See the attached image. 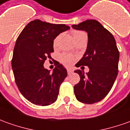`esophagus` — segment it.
I'll list each match as a JSON object with an SVG mask.
<instances>
[{"label": "esophagus", "mask_w": 130, "mask_h": 130, "mask_svg": "<svg viewBox=\"0 0 130 130\" xmlns=\"http://www.w3.org/2000/svg\"><path fill=\"white\" fill-rule=\"evenodd\" d=\"M72 72H73V71H72V69H69L67 70V73H68V74H69V75H70V74H72Z\"/></svg>", "instance_id": "esophagus-1"}]
</instances>
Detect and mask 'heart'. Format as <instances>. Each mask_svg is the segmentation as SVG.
<instances>
[{
	"label": "heart",
	"mask_w": 130,
	"mask_h": 130,
	"mask_svg": "<svg viewBox=\"0 0 130 130\" xmlns=\"http://www.w3.org/2000/svg\"><path fill=\"white\" fill-rule=\"evenodd\" d=\"M86 34L83 32H80V31H74L73 32V37H74V41L78 38H79L83 35H85ZM57 42H58V37H56L55 39H54L53 42V46L54 47H56L57 46ZM60 60L61 61L67 65V66H70L72 63H74L75 58L74 56L71 55V54H61L60 56Z\"/></svg>",
	"instance_id": "b5f03b06"
}]
</instances>
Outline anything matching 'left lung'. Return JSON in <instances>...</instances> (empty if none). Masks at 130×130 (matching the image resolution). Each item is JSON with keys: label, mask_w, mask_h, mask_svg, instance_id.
<instances>
[{"label": "left lung", "mask_w": 130, "mask_h": 130, "mask_svg": "<svg viewBox=\"0 0 130 130\" xmlns=\"http://www.w3.org/2000/svg\"><path fill=\"white\" fill-rule=\"evenodd\" d=\"M72 27L86 31L88 38L86 52L76 66H87L89 71H74L80 78L74 93L79 102L93 104L111 90L118 74L120 53L113 35L97 20H87Z\"/></svg>", "instance_id": "1"}]
</instances>
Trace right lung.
<instances>
[{"mask_svg": "<svg viewBox=\"0 0 130 130\" xmlns=\"http://www.w3.org/2000/svg\"><path fill=\"white\" fill-rule=\"evenodd\" d=\"M69 29L63 24L35 20L25 26L17 39L12 59L13 74L19 91L33 104L46 106L57 99L67 71L56 61L51 73L44 69V63L54 52V39Z\"/></svg>", "mask_w": 130, "mask_h": 130, "instance_id": "add662e5", "label": "right lung"}]
</instances>
